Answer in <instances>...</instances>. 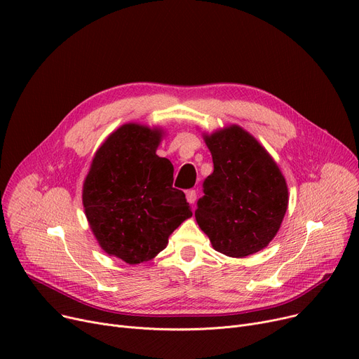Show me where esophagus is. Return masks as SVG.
<instances>
[{"label": "esophagus", "mask_w": 359, "mask_h": 359, "mask_svg": "<svg viewBox=\"0 0 359 359\" xmlns=\"http://www.w3.org/2000/svg\"><path fill=\"white\" fill-rule=\"evenodd\" d=\"M186 199H187V202L194 205V203L196 202V191H194V189L187 191V192H186Z\"/></svg>", "instance_id": "esophagus-1"}]
</instances>
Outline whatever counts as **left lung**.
Returning <instances> with one entry per match:
<instances>
[{"mask_svg":"<svg viewBox=\"0 0 359 359\" xmlns=\"http://www.w3.org/2000/svg\"><path fill=\"white\" fill-rule=\"evenodd\" d=\"M214 172L203 182L195 211L212 248L246 257L266 248L288 208V187L279 167L249 132L237 125L205 135Z\"/></svg>","mask_w":359,"mask_h":359,"instance_id":"obj_1","label":"left lung"}]
</instances>
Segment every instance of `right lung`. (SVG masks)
Instances as JSON below:
<instances>
[{"mask_svg":"<svg viewBox=\"0 0 359 359\" xmlns=\"http://www.w3.org/2000/svg\"><path fill=\"white\" fill-rule=\"evenodd\" d=\"M161 130L138 123L116 129L97 149L83 186V205L100 248L129 265L165 249L168 237L192 217L173 187V164L156 154Z\"/></svg>","mask_w":359,"mask_h":359,"instance_id":"1","label":"right lung"}]
</instances>
